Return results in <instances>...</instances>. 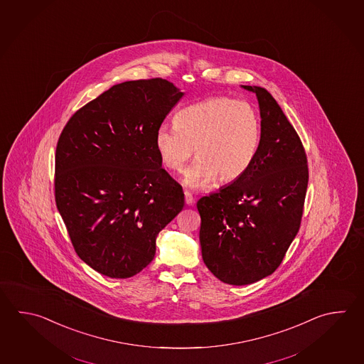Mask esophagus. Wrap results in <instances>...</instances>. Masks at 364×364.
<instances>
[{
    "label": "esophagus",
    "instance_id": "esophagus-1",
    "mask_svg": "<svg viewBox=\"0 0 364 364\" xmlns=\"http://www.w3.org/2000/svg\"><path fill=\"white\" fill-rule=\"evenodd\" d=\"M184 196H186V205H193L194 203V197H193L192 193L184 192Z\"/></svg>",
    "mask_w": 364,
    "mask_h": 364
}]
</instances>
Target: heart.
<instances>
[{"label":"heart","instance_id":"b5f03b06","mask_svg":"<svg viewBox=\"0 0 364 364\" xmlns=\"http://www.w3.org/2000/svg\"><path fill=\"white\" fill-rule=\"evenodd\" d=\"M173 122L158 127L154 144L172 172L184 170L194 148L197 159L184 176L189 188H203L216 178L223 184L233 183L247 172L260 148L259 112L230 96H211L184 107Z\"/></svg>","mask_w":364,"mask_h":364}]
</instances>
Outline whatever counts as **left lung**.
Here are the masks:
<instances>
[{
    "instance_id": "left-lung-1",
    "label": "left lung",
    "mask_w": 364,
    "mask_h": 364,
    "mask_svg": "<svg viewBox=\"0 0 364 364\" xmlns=\"http://www.w3.org/2000/svg\"><path fill=\"white\" fill-rule=\"evenodd\" d=\"M261 141L247 172L197 202L199 242L207 268L220 281L243 286L281 265L301 224L308 188L306 153L274 97L259 86Z\"/></svg>"
}]
</instances>
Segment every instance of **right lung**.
<instances>
[{"mask_svg": "<svg viewBox=\"0 0 364 364\" xmlns=\"http://www.w3.org/2000/svg\"><path fill=\"white\" fill-rule=\"evenodd\" d=\"M183 92L162 78L118 83L69 118L58 140L55 202L77 255L109 278L149 265L184 207L154 135Z\"/></svg>", "mask_w": 364, "mask_h": 364, "instance_id": "obj_1", "label": "right lung"}]
</instances>
